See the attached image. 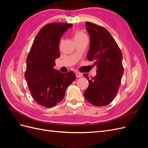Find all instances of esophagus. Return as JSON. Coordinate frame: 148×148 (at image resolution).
Wrapping results in <instances>:
<instances>
[{"mask_svg": "<svg viewBox=\"0 0 148 148\" xmlns=\"http://www.w3.org/2000/svg\"><path fill=\"white\" fill-rule=\"evenodd\" d=\"M75 74H76V76H77V78H79V77H82V73L79 72V71H76L75 72Z\"/></svg>", "mask_w": 148, "mask_h": 148, "instance_id": "1", "label": "esophagus"}]
</instances>
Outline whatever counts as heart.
Listing matches in <instances>:
<instances>
[{
	"label": "heart",
	"mask_w": 148,
	"mask_h": 148,
	"mask_svg": "<svg viewBox=\"0 0 148 148\" xmlns=\"http://www.w3.org/2000/svg\"><path fill=\"white\" fill-rule=\"evenodd\" d=\"M73 38H74L75 41H76V40L81 39L83 38H87V36L83 32H82V31L77 30V31H75V32L74 33Z\"/></svg>",
	"instance_id": "heart-1"
}]
</instances>
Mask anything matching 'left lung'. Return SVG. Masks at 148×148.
Segmentation results:
<instances>
[{
	"label": "left lung",
	"mask_w": 148,
	"mask_h": 148,
	"mask_svg": "<svg viewBox=\"0 0 148 148\" xmlns=\"http://www.w3.org/2000/svg\"><path fill=\"white\" fill-rule=\"evenodd\" d=\"M91 41L87 59L97 66V74L89 79L84 96L89 103L105 106L112 102L118 92L123 73L122 53L110 33L101 26L86 22Z\"/></svg>",
	"instance_id": "obj_1"
}]
</instances>
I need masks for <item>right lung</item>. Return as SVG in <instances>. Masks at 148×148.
I'll return each instance as SVG.
<instances>
[{
    "instance_id": "obj_1",
    "label": "right lung",
    "mask_w": 148,
    "mask_h": 148,
    "mask_svg": "<svg viewBox=\"0 0 148 148\" xmlns=\"http://www.w3.org/2000/svg\"><path fill=\"white\" fill-rule=\"evenodd\" d=\"M71 24L52 23L44 26L36 36L26 58L25 77L31 96L40 106H55L64 99L66 88L76 78L72 71L61 73L53 69L60 57L62 35Z\"/></svg>"
}]
</instances>
